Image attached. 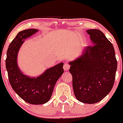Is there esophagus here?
I'll return each instance as SVG.
<instances>
[{"label": "esophagus", "instance_id": "esophagus-1", "mask_svg": "<svg viewBox=\"0 0 123 123\" xmlns=\"http://www.w3.org/2000/svg\"><path fill=\"white\" fill-rule=\"evenodd\" d=\"M69 68H70V65L68 64V63H65L64 65H63V69H64V70L65 71L68 70L69 69Z\"/></svg>", "mask_w": 123, "mask_h": 123}]
</instances>
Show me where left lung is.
Returning a JSON list of instances; mask_svg holds the SVG:
<instances>
[{
    "label": "left lung",
    "mask_w": 123,
    "mask_h": 123,
    "mask_svg": "<svg viewBox=\"0 0 123 123\" xmlns=\"http://www.w3.org/2000/svg\"><path fill=\"white\" fill-rule=\"evenodd\" d=\"M92 46L83 49L80 57L69 62L75 98L84 103L100 102L114 84L117 60L114 48L99 29H88Z\"/></svg>",
    "instance_id": "8db88e82"
}]
</instances>
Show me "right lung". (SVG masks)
<instances>
[{"mask_svg": "<svg viewBox=\"0 0 123 123\" xmlns=\"http://www.w3.org/2000/svg\"><path fill=\"white\" fill-rule=\"evenodd\" d=\"M38 31L36 29H29L18 32L8 48L6 60L12 88L24 101L36 105L46 103L49 100L55 83L63 73V62L46 69L37 77L25 75L18 68L17 58L20 47L24 40Z\"/></svg>", "mask_w": 123, "mask_h": 123, "instance_id": "obj_1", "label": "right lung"}]
</instances>
